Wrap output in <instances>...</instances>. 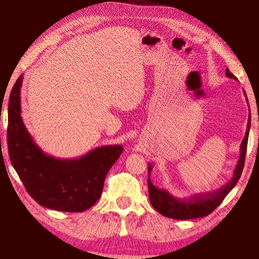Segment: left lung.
I'll return each instance as SVG.
<instances>
[{"instance_id":"left-lung-1","label":"left lung","mask_w":259,"mask_h":259,"mask_svg":"<svg viewBox=\"0 0 259 259\" xmlns=\"http://www.w3.org/2000/svg\"><path fill=\"white\" fill-rule=\"evenodd\" d=\"M226 76L238 81V78L230 72L229 68H226ZM249 111H250V109H249ZM249 130H250V113H249L247 131H245V136L240 145V157L233 172V178H232L224 187H222L221 190H218L216 192L194 195L188 199L176 198V196L164 190V188L156 187L154 184L152 183L150 176L153 165L151 163H148V195H150V202L153 205V208H154L157 212H160L165 217L172 219H181V221L205 217L208 216L209 213H211L213 210L223 202V200L226 198V195L233 190L236 183L239 182L244 165Z\"/></svg>"}]
</instances>
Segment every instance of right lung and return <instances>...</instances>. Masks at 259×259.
<instances>
[{
  "mask_svg": "<svg viewBox=\"0 0 259 259\" xmlns=\"http://www.w3.org/2000/svg\"><path fill=\"white\" fill-rule=\"evenodd\" d=\"M20 75L12 88L8 107V150L15 170L28 194L48 209L82 212L97 202L108 170L123 146L97 147L76 159L60 160L43 152L21 117Z\"/></svg>",
  "mask_w": 259,
  "mask_h": 259,
  "instance_id": "1",
  "label": "right lung"
}]
</instances>
